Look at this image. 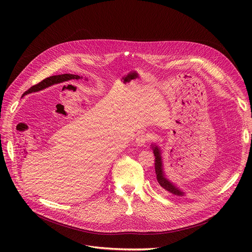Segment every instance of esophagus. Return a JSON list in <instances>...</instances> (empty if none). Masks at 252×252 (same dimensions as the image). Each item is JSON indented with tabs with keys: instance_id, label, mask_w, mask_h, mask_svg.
<instances>
[{
	"instance_id": "obj_1",
	"label": "esophagus",
	"mask_w": 252,
	"mask_h": 252,
	"mask_svg": "<svg viewBox=\"0 0 252 252\" xmlns=\"http://www.w3.org/2000/svg\"><path fill=\"white\" fill-rule=\"evenodd\" d=\"M149 140V136L145 133H141L140 135H138L137 139H136V144L138 146H144L145 144L147 143V141Z\"/></svg>"
}]
</instances>
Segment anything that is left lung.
<instances>
[{
    "label": "left lung",
    "mask_w": 252,
    "mask_h": 252,
    "mask_svg": "<svg viewBox=\"0 0 252 252\" xmlns=\"http://www.w3.org/2000/svg\"><path fill=\"white\" fill-rule=\"evenodd\" d=\"M154 156H155V173H156V180L159 184L161 189L174 194L176 196H184L185 192H183L180 188H178L176 185L171 183L164 175L163 173V165H162V159H161V151L159 147L156 145H151Z\"/></svg>",
    "instance_id": "1"
}]
</instances>
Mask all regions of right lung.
<instances>
[{"label": "right lung", "mask_w": 252, "mask_h": 252, "mask_svg": "<svg viewBox=\"0 0 252 252\" xmlns=\"http://www.w3.org/2000/svg\"><path fill=\"white\" fill-rule=\"evenodd\" d=\"M78 78H81V77H79V75H75V74H63L62 75V81L63 82H65V81H69V79H78ZM43 82H46V79H44V81ZM42 82V83H43ZM39 84H41V83H39ZM38 84V85H39ZM30 91V90H29ZM28 91V92H29ZM28 92H25L24 93V94H28Z\"/></svg>", "instance_id": "obj_1"}]
</instances>
